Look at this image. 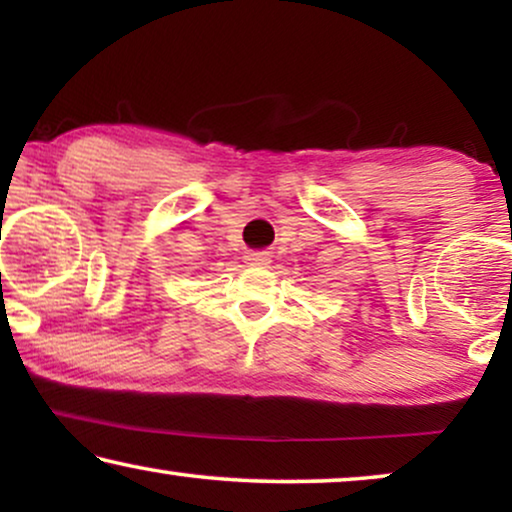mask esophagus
<instances>
[{"label": "esophagus", "instance_id": "34e87169", "mask_svg": "<svg viewBox=\"0 0 512 512\" xmlns=\"http://www.w3.org/2000/svg\"><path fill=\"white\" fill-rule=\"evenodd\" d=\"M244 263H249V265H268L270 263V254H268V251H247V256H244Z\"/></svg>", "mask_w": 512, "mask_h": 512}]
</instances>
